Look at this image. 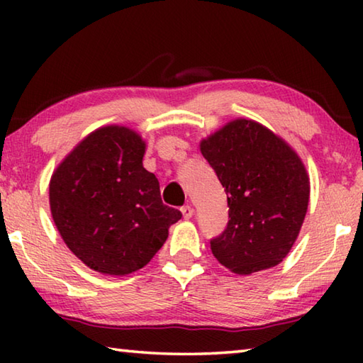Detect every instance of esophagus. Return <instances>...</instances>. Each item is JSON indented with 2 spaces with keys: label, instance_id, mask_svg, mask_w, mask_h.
Returning <instances> with one entry per match:
<instances>
[{
  "label": "esophagus",
  "instance_id": "obj_1",
  "mask_svg": "<svg viewBox=\"0 0 363 363\" xmlns=\"http://www.w3.org/2000/svg\"><path fill=\"white\" fill-rule=\"evenodd\" d=\"M181 213H182V216H184V218L189 219V218H192V216H194V208L190 206V205H186V206H182V208H181Z\"/></svg>",
  "mask_w": 363,
  "mask_h": 363
}]
</instances>
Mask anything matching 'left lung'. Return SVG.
I'll list each match as a JSON object with an SVG mask.
<instances>
[{
    "label": "left lung",
    "mask_w": 363,
    "mask_h": 363,
    "mask_svg": "<svg viewBox=\"0 0 363 363\" xmlns=\"http://www.w3.org/2000/svg\"><path fill=\"white\" fill-rule=\"evenodd\" d=\"M223 184L229 223L210 240L216 259L248 275L277 266L296 240L309 203L299 157L259 123L235 120L200 144Z\"/></svg>",
    "instance_id": "obj_1"
}]
</instances>
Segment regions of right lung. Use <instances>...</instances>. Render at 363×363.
Returning a JSON list of instances; mask_svg holds the SVG:
<instances>
[{
    "label": "right lung",
    "instance_id": "right-lung-1",
    "mask_svg": "<svg viewBox=\"0 0 363 363\" xmlns=\"http://www.w3.org/2000/svg\"><path fill=\"white\" fill-rule=\"evenodd\" d=\"M145 144L125 126L84 138L49 184L52 219L86 266L108 275L143 269L182 213L163 205L155 174L143 167Z\"/></svg>",
    "mask_w": 363,
    "mask_h": 363
}]
</instances>
